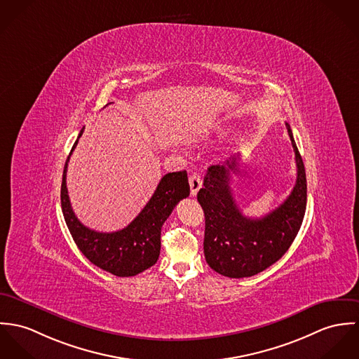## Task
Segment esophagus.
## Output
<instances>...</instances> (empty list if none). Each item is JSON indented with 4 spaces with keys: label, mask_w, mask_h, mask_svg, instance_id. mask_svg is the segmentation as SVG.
Instances as JSON below:
<instances>
[{
    "label": "esophagus",
    "mask_w": 359,
    "mask_h": 359,
    "mask_svg": "<svg viewBox=\"0 0 359 359\" xmlns=\"http://www.w3.org/2000/svg\"><path fill=\"white\" fill-rule=\"evenodd\" d=\"M189 183H190V193L193 197L197 196L199 189L202 187V179L199 176L198 173H193L190 177H189Z\"/></svg>",
    "instance_id": "obj_1"
}]
</instances>
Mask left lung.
<instances>
[{
    "label": "left lung",
    "instance_id": "left-lung-1",
    "mask_svg": "<svg viewBox=\"0 0 359 359\" xmlns=\"http://www.w3.org/2000/svg\"><path fill=\"white\" fill-rule=\"evenodd\" d=\"M286 129L296 157V184L289 197L263 217L243 216L233 197L230 179L239 172L238 157L208 168L197 194L205 213L203 253L209 267L224 277L262 273L278 262L300 230L307 205L306 169L289 123Z\"/></svg>",
    "mask_w": 359,
    "mask_h": 359
}]
</instances>
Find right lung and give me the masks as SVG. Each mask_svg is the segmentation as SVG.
<instances>
[{
	"mask_svg": "<svg viewBox=\"0 0 359 359\" xmlns=\"http://www.w3.org/2000/svg\"><path fill=\"white\" fill-rule=\"evenodd\" d=\"M83 128L67 157L63 170L60 201L70 234L83 256L96 267L117 277H133L154 266L161 250V227L180 199L190 196L186 170L166 173L142 212L120 231L99 233L85 227L73 212L66 173Z\"/></svg>",
	"mask_w": 359,
	"mask_h": 359,
	"instance_id": "right-lung-1",
	"label": "right lung"
}]
</instances>
